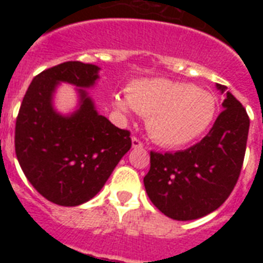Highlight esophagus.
Returning a JSON list of instances; mask_svg holds the SVG:
<instances>
[{
	"mask_svg": "<svg viewBox=\"0 0 263 263\" xmlns=\"http://www.w3.org/2000/svg\"><path fill=\"white\" fill-rule=\"evenodd\" d=\"M132 148H142L143 147V143L140 142L138 138H135V136H132Z\"/></svg>",
	"mask_w": 263,
	"mask_h": 263,
	"instance_id": "obj_1",
	"label": "esophagus"
}]
</instances>
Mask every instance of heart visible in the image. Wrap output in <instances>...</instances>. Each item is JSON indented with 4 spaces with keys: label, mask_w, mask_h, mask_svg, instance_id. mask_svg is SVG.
Returning <instances> with one entry per match:
<instances>
[{
    "label": "heart",
    "mask_w": 263,
    "mask_h": 263,
    "mask_svg": "<svg viewBox=\"0 0 263 263\" xmlns=\"http://www.w3.org/2000/svg\"><path fill=\"white\" fill-rule=\"evenodd\" d=\"M111 105L123 115L147 116V131L157 143L180 147L198 139L216 115V98L194 84L175 80H134L127 94H115Z\"/></svg>",
    "instance_id": "b5f03b06"
}]
</instances>
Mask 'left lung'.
Wrapping results in <instances>:
<instances>
[{
  "label": "left lung",
  "instance_id": "1",
  "mask_svg": "<svg viewBox=\"0 0 263 263\" xmlns=\"http://www.w3.org/2000/svg\"><path fill=\"white\" fill-rule=\"evenodd\" d=\"M216 87L225 95L224 110L199 143L181 152L150 153L144 188L154 206L173 220H196L217 210L240 175L250 119L228 87Z\"/></svg>",
  "mask_w": 263,
  "mask_h": 263
}]
</instances>
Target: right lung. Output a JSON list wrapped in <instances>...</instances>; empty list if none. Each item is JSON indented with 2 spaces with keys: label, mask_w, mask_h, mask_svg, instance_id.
Listing matches in <instances>:
<instances>
[{
  "label": "right lung",
  "mask_w": 263,
  "mask_h": 263,
  "mask_svg": "<svg viewBox=\"0 0 263 263\" xmlns=\"http://www.w3.org/2000/svg\"><path fill=\"white\" fill-rule=\"evenodd\" d=\"M94 64L68 61L41 72L31 82L18 110L14 148L32 187L60 206H79L94 198L131 148L129 132L99 115L87 92L99 79ZM61 83L72 84L78 106L69 115L54 107Z\"/></svg>",
  "instance_id": "add662e5"
}]
</instances>
